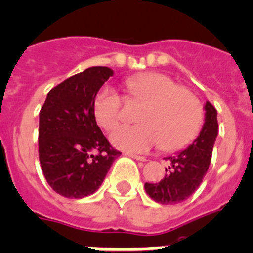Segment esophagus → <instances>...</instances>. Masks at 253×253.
I'll return each instance as SVG.
<instances>
[{
  "label": "esophagus",
  "instance_id": "esophagus-1",
  "mask_svg": "<svg viewBox=\"0 0 253 253\" xmlns=\"http://www.w3.org/2000/svg\"><path fill=\"white\" fill-rule=\"evenodd\" d=\"M125 155L130 156V158H133V159L135 160H139V162H147V159H146L145 156H139V155H135V154H130V152H126Z\"/></svg>",
  "mask_w": 253,
  "mask_h": 253
}]
</instances>
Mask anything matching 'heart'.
<instances>
[{
	"instance_id": "heart-1",
	"label": "heart",
	"mask_w": 253,
	"mask_h": 253,
	"mask_svg": "<svg viewBox=\"0 0 253 253\" xmlns=\"http://www.w3.org/2000/svg\"><path fill=\"white\" fill-rule=\"evenodd\" d=\"M131 99L143 102L137 125H119L122 118V97L111 86H103L93 102L97 123L110 133L115 147L126 152H146L162 146L178 150L197 137L203 122V111L193 93L159 72L135 75L125 81Z\"/></svg>"
}]
</instances>
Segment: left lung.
I'll return each instance as SVG.
<instances>
[{
    "mask_svg": "<svg viewBox=\"0 0 253 253\" xmlns=\"http://www.w3.org/2000/svg\"><path fill=\"white\" fill-rule=\"evenodd\" d=\"M204 124L199 135L186 149L167 156L166 176L159 182L145 183L146 193L160 204H177L186 200L199 187L212 159L214 142L218 134L216 108L204 103Z\"/></svg>",
    "mask_w": 253,
    "mask_h": 253,
    "instance_id": "1",
    "label": "left lung"
}]
</instances>
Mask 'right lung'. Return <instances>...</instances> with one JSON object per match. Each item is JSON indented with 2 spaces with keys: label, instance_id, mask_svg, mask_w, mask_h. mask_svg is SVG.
Returning <instances> with one entry per match:
<instances>
[{
  "label": "right lung",
  "instance_id": "obj_1",
  "mask_svg": "<svg viewBox=\"0 0 253 253\" xmlns=\"http://www.w3.org/2000/svg\"><path fill=\"white\" fill-rule=\"evenodd\" d=\"M114 75L108 67H89L49 91L40 111L39 158L50 187L70 199L99 189L122 152L112 149L97 125L93 102Z\"/></svg>",
  "mask_w": 253,
  "mask_h": 253
}]
</instances>
